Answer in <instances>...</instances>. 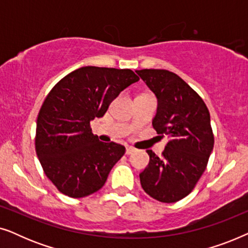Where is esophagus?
<instances>
[{
	"instance_id": "34e87169",
	"label": "esophagus",
	"mask_w": 248,
	"mask_h": 248,
	"mask_svg": "<svg viewBox=\"0 0 248 248\" xmlns=\"http://www.w3.org/2000/svg\"><path fill=\"white\" fill-rule=\"evenodd\" d=\"M134 151H135V149L133 147H126V152H125V154L131 155V154H133Z\"/></svg>"
}]
</instances>
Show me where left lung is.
Returning a JSON list of instances; mask_svg holds the SVG:
<instances>
[{
    "label": "left lung",
    "mask_w": 248,
    "mask_h": 248,
    "mask_svg": "<svg viewBox=\"0 0 248 248\" xmlns=\"http://www.w3.org/2000/svg\"><path fill=\"white\" fill-rule=\"evenodd\" d=\"M158 98L152 126L169 141L161 157L148 150L147 168L140 174L144 192L164 203L187 196L204 172L215 137L208 107L199 93L167 70L135 71Z\"/></svg>",
    "instance_id": "left-lung-1"
}]
</instances>
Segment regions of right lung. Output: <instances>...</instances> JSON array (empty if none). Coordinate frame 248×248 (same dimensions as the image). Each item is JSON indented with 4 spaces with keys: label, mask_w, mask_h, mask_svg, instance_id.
<instances>
[{
    "label": "right lung",
    "mask_w": 248,
    "mask_h": 248,
    "mask_svg": "<svg viewBox=\"0 0 248 248\" xmlns=\"http://www.w3.org/2000/svg\"><path fill=\"white\" fill-rule=\"evenodd\" d=\"M139 80L130 69L83 66L47 94L37 117L35 148L44 172L61 193L84 198L106 183L125 148L98 140L90 122L104 116L121 91Z\"/></svg>",
    "instance_id": "1"
}]
</instances>
